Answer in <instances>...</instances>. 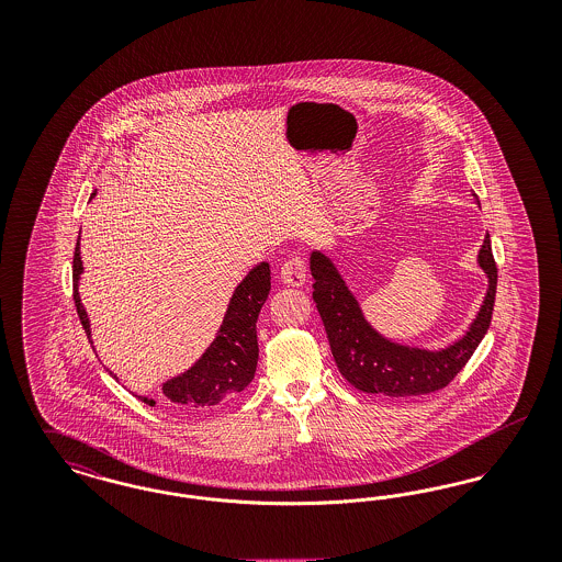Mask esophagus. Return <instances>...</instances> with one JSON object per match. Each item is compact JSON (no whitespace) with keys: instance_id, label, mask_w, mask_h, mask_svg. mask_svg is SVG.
<instances>
[{"instance_id":"esophagus-1","label":"esophagus","mask_w":562,"mask_h":562,"mask_svg":"<svg viewBox=\"0 0 562 562\" xmlns=\"http://www.w3.org/2000/svg\"><path fill=\"white\" fill-rule=\"evenodd\" d=\"M307 278V263L303 257L293 255L291 259H286L280 268V280L289 286H301Z\"/></svg>"}]
</instances>
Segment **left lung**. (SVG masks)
Returning a JSON list of instances; mask_svg holds the SVG:
<instances>
[{
    "instance_id": "obj_1",
    "label": "left lung",
    "mask_w": 562,
    "mask_h": 562,
    "mask_svg": "<svg viewBox=\"0 0 562 562\" xmlns=\"http://www.w3.org/2000/svg\"><path fill=\"white\" fill-rule=\"evenodd\" d=\"M479 263L488 276V293L472 322L468 335L442 351L404 348L383 339L362 318L356 299L341 280L339 271L322 255L312 252L314 303L330 344L337 369L349 383L367 394L383 396H422L447 387L468 364L486 335L497 293V263L493 259L491 238L486 234Z\"/></svg>"
}]
</instances>
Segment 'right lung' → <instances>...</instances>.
Here are the masks:
<instances>
[{
    "mask_svg": "<svg viewBox=\"0 0 562 562\" xmlns=\"http://www.w3.org/2000/svg\"><path fill=\"white\" fill-rule=\"evenodd\" d=\"M81 273L80 240L74 252V301L78 307L81 326L90 339V324L78 293ZM269 266L263 261L252 269L229 301L225 321L218 328L211 348L189 369L164 383L161 392L168 401L186 411L211 408L218 402L229 401L248 387L257 371L259 344H257V318L268 299ZM138 401L154 406L156 401L138 396Z\"/></svg>",
    "mask_w": 562,
    "mask_h": 562,
    "instance_id": "add662e5",
    "label": "right lung"
}]
</instances>
